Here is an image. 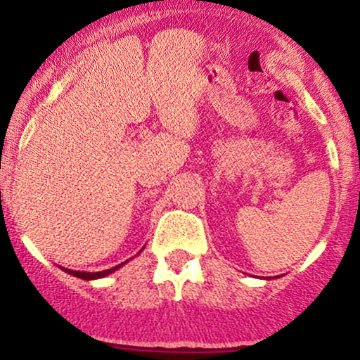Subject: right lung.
Returning a JSON list of instances; mask_svg holds the SVG:
<instances>
[{
  "mask_svg": "<svg viewBox=\"0 0 360 360\" xmlns=\"http://www.w3.org/2000/svg\"><path fill=\"white\" fill-rule=\"evenodd\" d=\"M128 260H131V259H128ZM128 260H125V262H122V264H118V266L111 267V269H106V271H100V272H86V271H72V269H68V267H60V269H62V271H64V272H68V274H71V276H74V278H79V279H84V281H93V279H100V278H106V276H108V274H111V272L118 271V269H120V267H122V266H125V264L128 262Z\"/></svg>",
  "mask_w": 360,
  "mask_h": 360,
  "instance_id": "obj_1",
  "label": "right lung"
}]
</instances>
